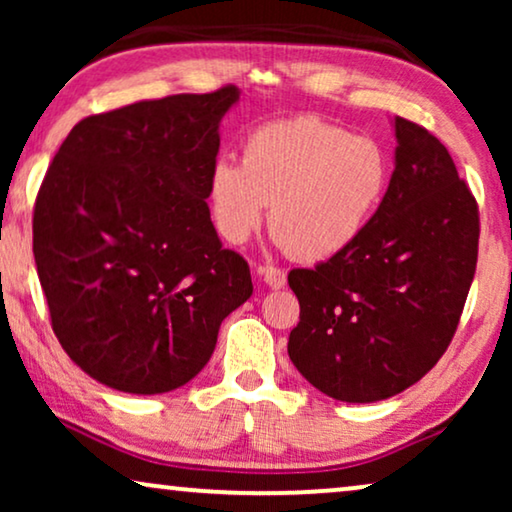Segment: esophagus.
Segmentation results:
<instances>
[{"label":"esophagus","mask_w":512,"mask_h":512,"mask_svg":"<svg viewBox=\"0 0 512 512\" xmlns=\"http://www.w3.org/2000/svg\"><path fill=\"white\" fill-rule=\"evenodd\" d=\"M258 277L263 279L265 284L270 286V289H282L286 284V272L279 270V268H272V265H263V268H258Z\"/></svg>","instance_id":"1"}]
</instances>
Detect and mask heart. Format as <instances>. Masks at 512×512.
Wrapping results in <instances>:
<instances>
[{
	"mask_svg": "<svg viewBox=\"0 0 512 512\" xmlns=\"http://www.w3.org/2000/svg\"><path fill=\"white\" fill-rule=\"evenodd\" d=\"M389 181L391 160L377 139L296 116L251 132L242 163L216 158L207 193L226 242H247L270 205L275 240L298 261L321 263L366 233Z\"/></svg>",
	"mask_w": 512,
	"mask_h": 512,
	"instance_id": "1",
	"label": "heart"
}]
</instances>
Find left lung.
Here are the masks:
<instances>
[{"instance_id":"8db88e82","label":"left lung","mask_w":512,"mask_h":512,"mask_svg":"<svg viewBox=\"0 0 512 512\" xmlns=\"http://www.w3.org/2000/svg\"><path fill=\"white\" fill-rule=\"evenodd\" d=\"M394 174L359 240L291 270L300 321L289 359L321 394L377 403L445 354L478 263V205L429 130L396 116Z\"/></svg>"}]
</instances>
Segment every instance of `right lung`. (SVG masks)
<instances>
[{
    "mask_svg": "<svg viewBox=\"0 0 512 512\" xmlns=\"http://www.w3.org/2000/svg\"><path fill=\"white\" fill-rule=\"evenodd\" d=\"M237 102L226 86L88 116L48 167L32 221L39 282L62 349L104 387H184L254 293L207 205L219 125Z\"/></svg>",
    "mask_w": 512,
    "mask_h": 512,
    "instance_id": "add662e5",
    "label": "right lung"
}]
</instances>
